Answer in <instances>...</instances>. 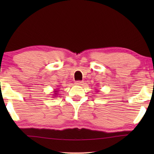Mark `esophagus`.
<instances>
[{
    "label": "esophagus",
    "mask_w": 154,
    "mask_h": 154,
    "mask_svg": "<svg viewBox=\"0 0 154 154\" xmlns=\"http://www.w3.org/2000/svg\"><path fill=\"white\" fill-rule=\"evenodd\" d=\"M75 85H82L83 84V81H77L75 82Z\"/></svg>",
    "instance_id": "34e87169"
}]
</instances>
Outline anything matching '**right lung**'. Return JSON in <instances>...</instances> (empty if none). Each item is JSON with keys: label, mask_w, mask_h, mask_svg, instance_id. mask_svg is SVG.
<instances>
[{"label": "right lung", "mask_w": 154, "mask_h": 154, "mask_svg": "<svg viewBox=\"0 0 154 154\" xmlns=\"http://www.w3.org/2000/svg\"><path fill=\"white\" fill-rule=\"evenodd\" d=\"M54 92H57V91H54ZM54 94H57V93H54Z\"/></svg>", "instance_id": "obj_1"}]
</instances>
